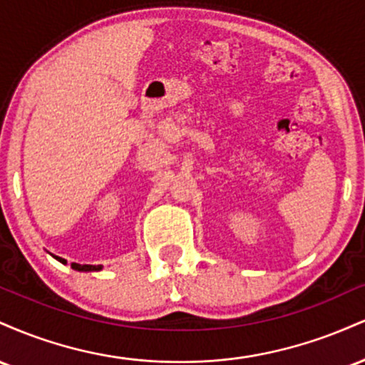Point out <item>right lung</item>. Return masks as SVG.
<instances>
[{"label":"right lung","mask_w":365,"mask_h":365,"mask_svg":"<svg viewBox=\"0 0 365 365\" xmlns=\"http://www.w3.org/2000/svg\"><path fill=\"white\" fill-rule=\"evenodd\" d=\"M54 257H56V255H54ZM56 259L60 262H66L65 259H61V257H56ZM72 267H73V269H77V271H99V269H103L101 264H99V266H91V264H83V266H81V264L72 262Z\"/></svg>","instance_id":"add662e5"}]
</instances>
